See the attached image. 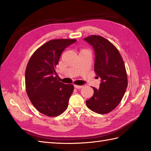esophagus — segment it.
Returning <instances> with one entry per match:
<instances>
[{
    "instance_id": "34e87169",
    "label": "esophagus",
    "mask_w": 151,
    "mask_h": 151,
    "mask_svg": "<svg viewBox=\"0 0 151 151\" xmlns=\"http://www.w3.org/2000/svg\"><path fill=\"white\" fill-rule=\"evenodd\" d=\"M74 87L76 89H81L83 86H78V85H75L74 86Z\"/></svg>"
}]
</instances>
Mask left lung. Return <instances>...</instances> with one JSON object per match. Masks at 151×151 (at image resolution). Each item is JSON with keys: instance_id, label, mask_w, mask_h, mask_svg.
Wrapping results in <instances>:
<instances>
[{"instance_id": "1", "label": "left lung", "mask_w": 151, "mask_h": 151, "mask_svg": "<svg viewBox=\"0 0 151 151\" xmlns=\"http://www.w3.org/2000/svg\"><path fill=\"white\" fill-rule=\"evenodd\" d=\"M84 40L93 48L94 70L97 77L101 79L99 89L92 87L93 95L86 103L93 111L108 114L120 103L127 88V75L123 60L117 48L103 37L92 35Z\"/></svg>"}]
</instances>
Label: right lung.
Returning <instances> with one entry per match:
<instances>
[{
	"mask_svg": "<svg viewBox=\"0 0 151 151\" xmlns=\"http://www.w3.org/2000/svg\"><path fill=\"white\" fill-rule=\"evenodd\" d=\"M76 41L50 40L35 51L28 61L25 71L27 95L36 110L47 116H58L68 106L73 85L59 82L55 67L63 50Z\"/></svg>",
	"mask_w": 151,
	"mask_h": 151,
	"instance_id": "right-lung-1",
	"label": "right lung"
}]
</instances>
